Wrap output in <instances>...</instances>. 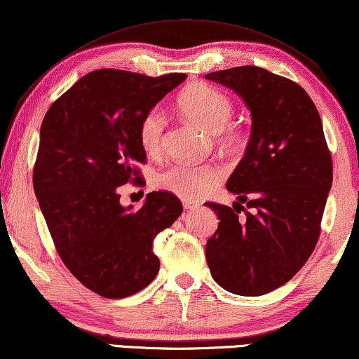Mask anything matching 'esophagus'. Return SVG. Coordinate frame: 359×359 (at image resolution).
Wrapping results in <instances>:
<instances>
[{
  "mask_svg": "<svg viewBox=\"0 0 359 359\" xmlns=\"http://www.w3.org/2000/svg\"><path fill=\"white\" fill-rule=\"evenodd\" d=\"M183 207L186 210H194V208H198V203L194 201H187V198H183Z\"/></svg>",
  "mask_w": 359,
  "mask_h": 359,
  "instance_id": "1",
  "label": "esophagus"
}]
</instances>
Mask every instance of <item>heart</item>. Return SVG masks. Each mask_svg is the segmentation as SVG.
Returning a JSON list of instances; mask_svg holds the SVG:
<instances>
[{
	"mask_svg": "<svg viewBox=\"0 0 359 359\" xmlns=\"http://www.w3.org/2000/svg\"><path fill=\"white\" fill-rule=\"evenodd\" d=\"M178 107L187 120L207 133L217 135L226 147L239 144V133L228 126L234 112L233 102L217 88L205 83L191 85L178 97ZM165 126L167 120L162 109L154 107L142 115L137 126V140L146 156L157 157L162 152ZM222 178L223 170L218 165L175 163L158 173L154 178V184L157 189L191 201L213 191Z\"/></svg>",
	"mask_w": 359,
	"mask_h": 359,
	"instance_id": "b5f03b06",
	"label": "heart"
}]
</instances>
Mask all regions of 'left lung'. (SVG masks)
<instances>
[{
  "label": "left lung",
  "instance_id": "1",
  "mask_svg": "<svg viewBox=\"0 0 359 359\" xmlns=\"http://www.w3.org/2000/svg\"><path fill=\"white\" fill-rule=\"evenodd\" d=\"M205 79L233 90L252 115L249 144L226 183L236 202L208 203L219 223L207 263L223 289L258 297L294 278L316 247L332 158L316 106L292 80L255 65Z\"/></svg>",
  "mask_w": 359,
  "mask_h": 359
}]
</instances>
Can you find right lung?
I'll return each mask as SVG.
<instances>
[{"instance_id": "1", "label": "right lung", "mask_w": 359, "mask_h": 359, "mask_svg": "<svg viewBox=\"0 0 359 359\" xmlns=\"http://www.w3.org/2000/svg\"><path fill=\"white\" fill-rule=\"evenodd\" d=\"M186 80L102 69L81 76L45 115L33 189L69 271L96 294L123 299L149 285L161 262L154 239L183 205L154 191L140 210L120 203L118 186L146 161L137 126L147 110Z\"/></svg>"}]
</instances>
